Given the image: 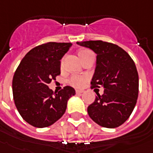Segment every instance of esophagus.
<instances>
[{
    "instance_id": "34e87169",
    "label": "esophagus",
    "mask_w": 153,
    "mask_h": 153,
    "mask_svg": "<svg viewBox=\"0 0 153 153\" xmlns=\"http://www.w3.org/2000/svg\"><path fill=\"white\" fill-rule=\"evenodd\" d=\"M83 92V91H81V90H76V93L77 95H80V94H82Z\"/></svg>"
}]
</instances>
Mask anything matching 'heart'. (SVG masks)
I'll return each instance as SVG.
<instances>
[{
    "label": "heart",
    "mask_w": 153,
    "mask_h": 153,
    "mask_svg": "<svg viewBox=\"0 0 153 153\" xmlns=\"http://www.w3.org/2000/svg\"><path fill=\"white\" fill-rule=\"evenodd\" d=\"M79 56L81 60L82 61L83 59H85L87 56H89L91 55H94V53L91 51L88 50V49H83L79 51ZM61 65L62 66L63 65V61H62ZM87 77L86 76H72L70 79H69V83H70L71 86H73L74 87L76 88H80L83 86V84L85 83V82L87 81Z\"/></svg>",
    "instance_id": "1"
}]
</instances>
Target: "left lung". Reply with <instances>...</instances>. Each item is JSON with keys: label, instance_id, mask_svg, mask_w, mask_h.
Returning a JSON list of instances; mask_svg holds the SVG:
<instances>
[{"label": "left lung", "instance_id": "1", "mask_svg": "<svg viewBox=\"0 0 153 153\" xmlns=\"http://www.w3.org/2000/svg\"><path fill=\"white\" fill-rule=\"evenodd\" d=\"M97 54L91 88H104L97 94L87 112L95 123L115 128L125 123L134 109L138 97V73L133 60L120 46L102 41L76 42Z\"/></svg>", "mask_w": 153, "mask_h": 153}]
</instances>
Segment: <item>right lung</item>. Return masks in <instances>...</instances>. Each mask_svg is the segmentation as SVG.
Listing matches in <instances>:
<instances>
[{
	"label": "right lung",
	"instance_id": "add662e5",
	"mask_svg": "<svg viewBox=\"0 0 153 153\" xmlns=\"http://www.w3.org/2000/svg\"><path fill=\"white\" fill-rule=\"evenodd\" d=\"M71 43L48 42L34 47L22 59L12 80L15 105L22 118L33 127L52 125L65 113L67 102L76 94L73 87L58 92L48 87L61 74V60Z\"/></svg>",
	"mask_w": 153,
	"mask_h": 153
}]
</instances>
